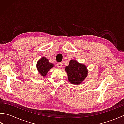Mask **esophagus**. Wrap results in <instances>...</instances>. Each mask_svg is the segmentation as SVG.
<instances>
[{"instance_id": "esophagus-1", "label": "esophagus", "mask_w": 124, "mask_h": 124, "mask_svg": "<svg viewBox=\"0 0 124 124\" xmlns=\"http://www.w3.org/2000/svg\"><path fill=\"white\" fill-rule=\"evenodd\" d=\"M62 63L61 62H60V63H57V67L59 68H61L62 67Z\"/></svg>"}]
</instances>
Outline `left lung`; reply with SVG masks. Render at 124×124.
Segmentation results:
<instances>
[{"instance_id": "8db88e82", "label": "left lung", "mask_w": 124, "mask_h": 124, "mask_svg": "<svg viewBox=\"0 0 124 124\" xmlns=\"http://www.w3.org/2000/svg\"><path fill=\"white\" fill-rule=\"evenodd\" d=\"M65 70L67 73L69 82L76 85L82 83L88 74L86 65L79 63L74 60H70L69 65L65 67Z\"/></svg>"}]
</instances>
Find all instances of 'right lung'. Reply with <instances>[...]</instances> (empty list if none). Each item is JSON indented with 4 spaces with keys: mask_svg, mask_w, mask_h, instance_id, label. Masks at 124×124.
I'll use <instances>...</instances> for the list:
<instances>
[{
    "mask_svg": "<svg viewBox=\"0 0 124 124\" xmlns=\"http://www.w3.org/2000/svg\"><path fill=\"white\" fill-rule=\"evenodd\" d=\"M37 69L41 76L45 77L48 71L54 67V64L49 63L48 60L43 57L37 63Z\"/></svg>",
    "mask_w": 124,
    "mask_h": 124,
    "instance_id": "1",
    "label": "right lung"
}]
</instances>
